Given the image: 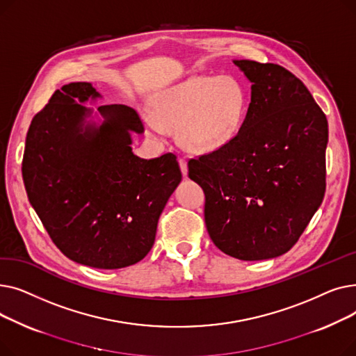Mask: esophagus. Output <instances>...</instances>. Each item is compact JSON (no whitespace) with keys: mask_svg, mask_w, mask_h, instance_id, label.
I'll list each match as a JSON object with an SVG mask.
<instances>
[{"mask_svg":"<svg viewBox=\"0 0 356 356\" xmlns=\"http://www.w3.org/2000/svg\"><path fill=\"white\" fill-rule=\"evenodd\" d=\"M179 164H180V170H181L183 176H188V173H189L188 160H186V159H179Z\"/></svg>","mask_w":356,"mask_h":356,"instance_id":"obj_1","label":"esophagus"}]
</instances>
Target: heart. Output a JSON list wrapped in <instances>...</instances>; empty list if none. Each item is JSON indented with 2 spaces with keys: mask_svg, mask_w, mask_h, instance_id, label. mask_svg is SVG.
<instances>
[{
  "mask_svg": "<svg viewBox=\"0 0 356 356\" xmlns=\"http://www.w3.org/2000/svg\"><path fill=\"white\" fill-rule=\"evenodd\" d=\"M248 111L247 90L232 76H192L159 93L147 125L153 134L176 129L179 141L196 154L228 147L241 133Z\"/></svg>",
  "mask_w": 356,
  "mask_h": 356,
  "instance_id": "b5f03b06",
  "label": "heart"
}]
</instances>
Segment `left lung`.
Segmentation results:
<instances>
[{
	"mask_svg": "<svg viewBox=\"0 0 356 356\" xmlns=\"http://www.w3.org/2000/svg\"><path fill=\"white\" fill-rule=\"evenodd\" d=\"M251 82L241 133L189 161L204 192L213 244L242 261L286 254L319 209L326 189L327 120L305 83L274 63L234 60Z\"/></svg>",
	"mask_w": 356,
	"mask_h": 356,
	"instance_id": "8db88e82",
	"label": "left lung"
}]
</instances>
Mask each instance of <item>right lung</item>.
Instances as JSON below:
<instances>
[{"instance_id": "obj_1", "label": "right lung", "mask_w": 356, "mask_h": 356, "mask_svg": "<svg viewBox=\"0 0 356 356\" xmlns=\"http://www.w3.org/2000/svg\"><path fill=\"white\" fill-rule=\"evenodd\" d=\"M89 82L58 89L29 128L23 180L30 204L51 241L74 263L117 270L152 250L159 218L181 181L176 156L133 153L143 134L137 112L101 105Z\"/></svg>"}]
</instances>
